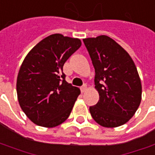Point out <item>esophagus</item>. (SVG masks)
Instances as JSON below:
<instances>
[{
	"instance_id": "esophagus-1",
	"label": "esophagus",
	"mask_w": 155,
	"mask_h": 155,
	"mask_svg": "<svg viewBox=\"0 0 155 155\" xmlns=\"http://www.w3.org/2000/svg\"><path fill=\"white\" fill-rule=\"evenodd\" d=\"M81 91L82 93H84V92H86V91H87V86H86V84H84V85L81 87Z\"/></svg>"
}]
</instances>
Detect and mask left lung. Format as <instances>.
<instances>
[{
    "label": "left lung",
    "instance_id": "8db88e82",
    "mask_svg": "<svg viewBox=\"0 0 155 155\" xmlns=\"http://www.w3.org/2000/svg\"><path fill=\"white\" fill-rule=\"evenodd\" d=\"M95 69L97 104L90 107L93 120L104 127L126 124L142 99V84L129 53L107 35L83 39Z\"/></svg>",
    "mask_w": 155,
    "mask_h": 155
}]
</instances>
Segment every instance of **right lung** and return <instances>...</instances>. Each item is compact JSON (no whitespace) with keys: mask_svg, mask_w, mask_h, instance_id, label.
I'll use <instances>...</instances> for the list:
<instances>
[{"mask_svg":"<svg viewBox=\"0 0 155 155\" xmlns=\"http://www.w3.org/2000/svg\"><path fill=\"white\" fill-rule=\"evenodd\" d=\"M81 46L78 38L54 34L35 45L23 61L17 78L18 100L35 125L52 128L69 116L81 90L65 81L63 67Z\"/></svg>","mask_w":155,"mask_h":155,"instance_id":"1","label":"right lung"}]
</instances>
